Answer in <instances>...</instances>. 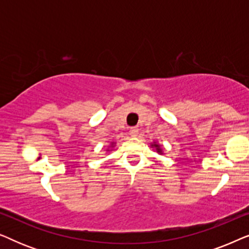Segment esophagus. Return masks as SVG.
Wrapping results in <instances>:
<instances>
[{
	"mask_svg": "<svg viewBox=\"0 0 249 249\" xmlns=\"http://www.w3.org/2000/svg\"><path fill=\"white\" fill-rule=\"evenodd\" d=\"M129 135H130L131 137H137L138 129L137 128H130V130H129Z\"/></svg>",
	"mask_w": 249,
	"mask_h": 249,
	"instance_id": "34e87169",
	"label": "esophagus"
}]
</instances>
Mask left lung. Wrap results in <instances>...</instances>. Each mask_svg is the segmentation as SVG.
Here are the masks:
<instances>
[{"instance_id": "8db88e82", "label": "left lung", "mask_w": 249, "mask_h": 249, "mask_svg": "<svg viewBox=\"0 0 249 249\" xmlns=\"http://www.w3.org/2000/svg\"><path fill=\"white\" fill-rule=\"evenodd\" d=\"M151 146H152V148H155V151L159 153V154H163V148H162V146L159 144L158 142H153L152 144H151Z\"/></svg>"}]
</instances>
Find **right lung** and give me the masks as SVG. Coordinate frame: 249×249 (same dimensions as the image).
<instances>
[{"label":"right lung","instance_id":"add662e5","mask_svg":"<svg viewBox=\"0 0 249 249\" xmlns=\"http://www.w3.org/2000/svg\"><path fill=\"white\" fill-rule=\"evenodd\" d=\"M115 144H117V142H112L111 144H110V146H108V148L107 149V153H108V152H110V151H112V148H114Z\"/></svg>","mask_w":249,"mask_h":249}]
</instances>
